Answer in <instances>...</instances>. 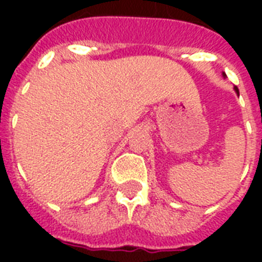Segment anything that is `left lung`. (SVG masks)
Wrapping results in <instances>:
<instances>
[{
    "label": "left lung",
    "instance_id": "1",
    "mask_svg": "<svg viewBox=\"0 0 262 262\" xmlns=\"http://www.w3.org/2000/svg\"><path fill=\"white\" fill-rule=\"evenodd\" d=\"M223 75H224V73H223ZM224 76H226V75H224ZM235 91H236V92H238V88H235Z\"/></svg>",
    "mask_w": 262,
    "mask_h": 262
}]
</instances>
